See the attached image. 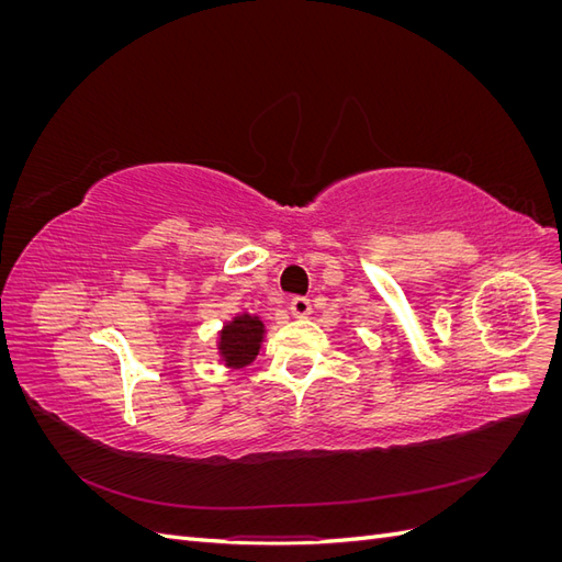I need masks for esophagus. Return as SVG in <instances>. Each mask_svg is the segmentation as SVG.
<instances>
[{"label": "esophagus", "mask_w": 562, "mask_h": 562, "mask_svg": "<svg viewBox=\"0 0 562 562\" xmlns=\"http://www.w3.org/2000/svg\"><path fill=\"white\" fill-rule=\"evenodd\" d=\"M291 314H293L295 318L310 316V314H312V302H310V297H302V295L293 297V300H291Z\"/></svg>", "instance_id": "1"}]
</instances>
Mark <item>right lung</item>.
I'll list each match as a JSON object with an SVG mask.
<instances>
[{
	"instance_id": "obj_1",
	"label": "right lung",
	"mask_w": 562,
	"mask_h": 562,
	"mask_svg": "<svg viewBox=\"0 0 562 562\" xmlns=\"http://www.w3.org/2000/svg\"><path fill=\"white\" fill-rule=\"evenodd\" d=\"M265 342V323L260 316L241 312L227 321L217 335L220 361L227 368L239 370L255 361Z\"/></svg>"
}]
</instances>
